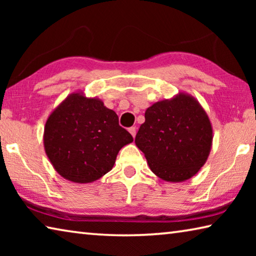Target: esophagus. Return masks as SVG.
Listing matches in <instances>:
<instances>
[{
  "label": "esophagus",
  "instance_id": "1",
  "mask_svg": "<svg viewBox=\"0 0 256 256\" xmlns=\"http://www.w3.org/2000/svg\"><path fill=\"white\" fill-rule=\"evenodd\" d=\"M128 132L131 133V136L134 138V136H136V128H133V126L130 128H128Z\"/></svg>",
  "mask_w": 256,
  "mask_h": 256
}]
</instances>
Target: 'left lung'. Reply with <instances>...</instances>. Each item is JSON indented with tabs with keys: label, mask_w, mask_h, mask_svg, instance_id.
I'll use <instances>...</instances> for the list:
<instances>
[{
	"label": "left lung",
	"mask_w": 256,
	"mask_h": 256,
	"mask_svg": "<svg viewBox=\"0 0 256 256\" xmlns=\"http://www.w3.org/2000/svg\"><path fill=\"white\" fill-rule=\"evenodd\" d=\"M136 144L151 172L180 183L198 174L209 157L214 131L204 108L190 94L154 102L144 112Z\"/></svg>",
	"instance_id": "1"
}]
</instances>
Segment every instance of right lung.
Masks as SVG:
<instances>
[{
	"label": "right lung",
	"mask_w": 256,
	"mask_h": 256,
	"mask_svg": "<svg viewBox=\"0 0 256 256\" xmlns=\"http://www.w3.org/2000/svg\"><path fill=\"white\" fill-rule=\"evenodd\" d=\"M42 140L47 157L63 178L88 184L112 170L118 151L133 138L102 99L74 92L47 118Z\"/></svg>",
	"instance_id": "1"
}]
</instances>
